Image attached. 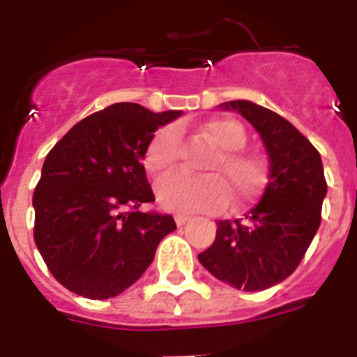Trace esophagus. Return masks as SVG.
I'll return each mask as SVG.
<instances>
[{
  "label": "esophagus",
  "instance_id": "obj_1",
  "mask_svg": "<svg viewBox=\"0 0 357 357\" xmlns=\"http://www.w3.org/2000/svg\"><path fill=\"white\" fill-rule=\"evenodd\" d=\"M188 222H189V216H185V214H176V216H175V223L178 227L185 225Z\"/></svg>",
  "mask_w": 357,
  "mask_h": 357
}]
</instances>
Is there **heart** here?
I'll list each match as a JSON object with an SVG mask.
<instances>
[{
  "mask_svg": "<svg viewBox=\"0 0 357 357\" xmlns=\"http://www.w3.org/2000/svg\"><path fill=\"white\" fill-rule=\"evenodd\" d=\"M200 134L216 148L206 166V176H185L169 173L155 184V197L162 209L175 213H216L229 204V195L236 206L254 200L266 181V168L261 157L243 151L247 130L241 123L230 118L206 121ZM176 130L164 127L148 143L144 151V168L159 175L175 164Z\"/></svg>",
  "mask_w": 357,
  "mask_h": 357,
  "instance_id": "heart-1",
  "label": "heart"
}]
</instances>
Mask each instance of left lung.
I'll return each mask as SVG.
<instances>
[{
	"mask_svg": "<svg viewBox=\"0 0 357 357\" xmlns=\"http://www.w3.org/2000/svg\"><path fill=\"white\" fill-rule=\"evenodd\" d=\"M259 132L270 172L261 202L245 220L218 222L216 239L198 261L236 289L261 291L288 279L304 259L321 222L327 195L321 157L277 112L247 100L223 103Z\"/></svg>",
	"mask_w": 357,
	"mask_h": 357,
	"instance_id": "1",
	"label": "left lung"
}]
</instances>
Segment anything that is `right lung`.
<instances>
[{
  "instance_id": "obj_1",
  "label": "right lung",
  "mask_w": 357,
  "mask_h": 357,
  "mask_svg": "<svg viewBox=\"0 0 357 357\" xmlns=\"http://www.w3.org/2000/svg\"><path fill=\"white\" fill-rule=\"evenodd\" d=\"M181 114L114 103L78 121L50 150L33 191V239L69 291L94 301L119 295L176 229L169 214L139 207L155 202L143 166L148 143Z\"/></svg>"
}]
</instances>
